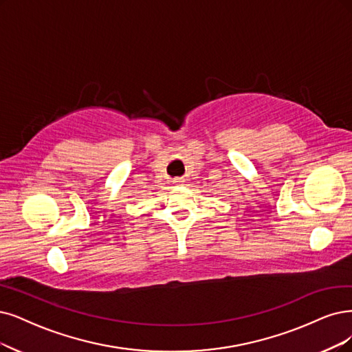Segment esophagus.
<instances>
[{
  "label": "esophagus",
  "mask_w": 352,
  "mask_h": 352,
  "mask_svg": "<svg viewBox=\"0 0 352 352\" xmlns=\"http://www.w3.org/2000/svg\"><path fill=\"white\" fill-rule=\"evenodd\" d=\"M184 183H186V179H184L183 177L174 178V184H175V186H184Z\"/></svg>",
  "instance_id": "34e87169"
}]
</instances>
